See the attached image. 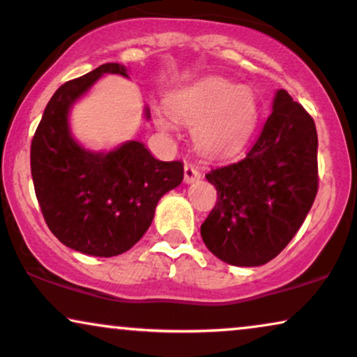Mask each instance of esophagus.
<instances>
[{
	"mask_svg": "<svg viewBox=\"0 0 357 357\" xmlns=\"http://www.w3.org/2000/svg\"><path fill=\"white\" fill-rule=\"evenodd\" d=\"M199 177H202V172H199V170L195 167L193 164H185V169H183L185 182L193 183V182H197V180H199Z\"/></svg>",
	"mask_w": 357,
	"mask_h": 357,
	"instance_id": "obj_1",
	"label": "esophagus"
}]
</instances>
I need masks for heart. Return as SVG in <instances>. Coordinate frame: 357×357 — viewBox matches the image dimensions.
I'll return each instance as SVG.
<instances>
[{
  "label": "heart",
  "instance_id": "heart-1",
  "mask_svg": "<svg viewBox=\"0 0 357 357\" xmlns=\"http://www.w3.org/2000/svg\"><path fill=\"white\" fill-rule=\"evenodd\" d=\"M169 108L158 112L164 130L175 128V119L193 126V139L204 153L234 154L252 138L260 107L252 89L221 77H208L172 94Z\"/></svg>",
  "mask_w": 357,
  "mask_h": 357
}]
</instances>
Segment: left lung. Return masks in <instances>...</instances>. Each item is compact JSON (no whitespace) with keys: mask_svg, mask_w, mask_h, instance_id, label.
Wrapping results in <instances>:
<instances>
[{"mask_svg":"<svg viewBox=\"0 0 357 357\" xmlns=\"http://www.w3.org/2000/svg\"><path fill=\"white\" fill-rule=\"evenodd\" d=\"M317 148L314 119L280 89L245 158L206 174L218 190L202 224L209 252L236 266H260L280 255L317 197Z\"/></svg>","mask_w":357,"mask_h":357,"instance_id":"obj_1","label":"left lung"}]
</instances>
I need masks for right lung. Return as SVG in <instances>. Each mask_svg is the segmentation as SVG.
<instances>
[{"label": "right lung", "instance_id": "right-lung-1", "mask_svg": "<svg viewBox=\"0 0 357 357\" xmlns=\"http://www.w3.org/2000/svg\"><path fill=\"white\" fill-rule=\"evenodd\" d=\"M105 73L128 77L125 66L105 63L65 82L47 104L31 146L33 188L48 229L66 247L94 257L130 250L149 229L162 195L183 180V162L155 159L139 141L94 153L73 138L70 109Z\"/></svg>", "mask_w": 357, "mask_h": 357}]
</instances>
